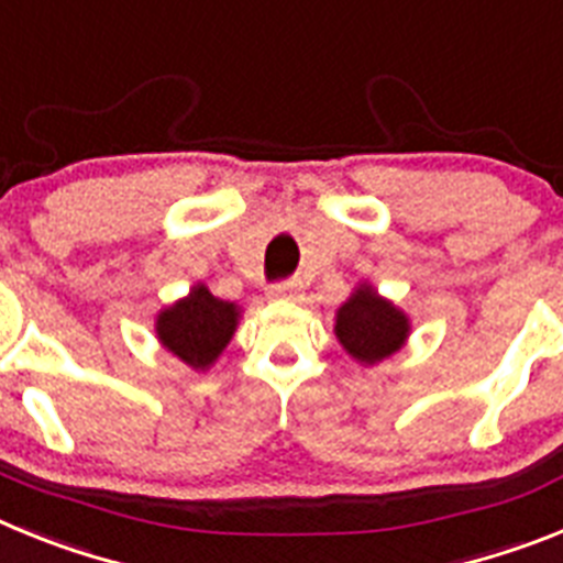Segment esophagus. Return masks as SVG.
Segmentation results:
<instances>
[{"mask_svg":"<svg viewBox=\"0 0 563 563\" xmlns=\"http://www.w3.org/2000/svg\"><path fill=\"white\" fill-rule=\"evenodd\" d=\"M297 291H300V280H283V283H275V286L268 288V295L272 297H297Z\"/></svg>","mask_w":563,"mask_h":563,"instance_id":"34e87169","label":"esophagus"}]
</instances>
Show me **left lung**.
Here are the masks:
<instances>
[{
    "instance_id": "1",
    "label": "left lung",
    "mask_w": 563,
    "mask_h": 563,
    "mask_svg": "<svg viewBox=\"0 0 563 563\" xmlns=\"http://www.w3.org/2000/svg\"><path fill=\"white\" fill-rule=\"evenodd\" d=\"M334 334L356 363L376 365L402 349L410 334V322L405 311L376 295L374 286L363 283L336 309Z\"/></svg>"
}]
</instances>
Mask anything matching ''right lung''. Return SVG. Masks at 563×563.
<instances>
[{
    "label": "right lung",
    "mask_w": 563,
    "mask_h": 563,
    "mask_svg": "<svg viewBox=\"0 0 563 563\" xmlns=\"http://www.w3.org/2000/svg\"><path fill=\"white\" fill-rule=\"evenodd\" d=\"M241 320L234 302L214 297L203 283L184 300L166 306L155 320V334L166 351L195 371H207L223 354Z\"/></svg>",
    "instance_id": "obj_1"
}]
</instances>
